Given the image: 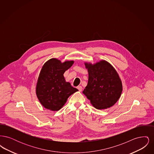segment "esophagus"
<instances>
[{"label":"esophagus","mask_w":154,"mask_h":154,"mask_svg":"<svg viewBox=\"0 0 154 154\" xmlns=\"http://www.w3.org/2000/svg\"><path fill=\"white\" fill-rule=\"evenodd\" d=\"M77 88L79 89V91L81 92V91H82V87L81 86H78Z\"/></svg>","instance_id":"1"}]
</instances>
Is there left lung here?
Returning a JSON list of instances; mask_svg holds the SVG:
<instances>
[{"mask_svg": "<svg viewBox=\"0 0 154 154\" xmlns=\"http://www.w3.org/2000/svg\"><path fill=\"white\" fill-rule=\"evenodd\" d=\"M88 69V82L82 93L97 109H107L119 99L122 82L116 69L102 60L95 64L85 63Z\"/></svg>", "mask_w": 154, "mask_h": 154, "instance_id": "obj_1", "label": "left lung"}]
</instances>
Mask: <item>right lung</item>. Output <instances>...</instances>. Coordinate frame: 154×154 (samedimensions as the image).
<instances>
[{"label":"right lung","mask_w":154,"mask_h":154,"mask_svg":"<svg viewBox=\"0 0 154 154\" xmlns=\"http://www.w3.org/2000/svg\"><path fill=\"white\" fill-rule=\"evenodd\" d=\"M74 63L73 60L62 63L50 59L42 67L37 82L36 92L38 100L47 109L60 110L68 97L79 90L66 82L63 74Z\"/></svg>","instance_id":"right-lung-1"}]
</instances>
